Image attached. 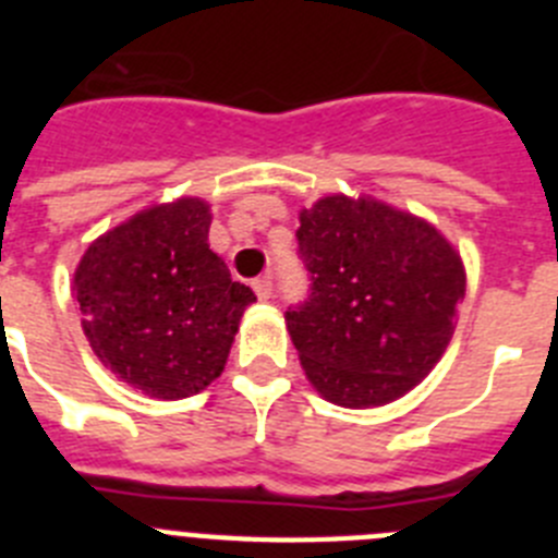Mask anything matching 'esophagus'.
Masks as SVG:
<instances>
[{
    "label": "esophagus",
    "instance_id": "1",
    "mask_svg": "<svg viewBox=\"0 0 558 558\" xmlns=\"http://www.w3.org/2000/svg\"><path fill=\"white\" fill-rule=\"evenodd\" d=\"M254 293L259 302H268L270 295H274V282H270V276H263V279H256L254 282Z\"/></svg>",
    "mask_w": 558,
    "mask_h": 558
}]
</instances>
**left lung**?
Segmentation results:
<instances>
[{
	"mask_svg": "<svg viewBox=\"0 0 558 558\" xmlns=\"http://www.w3.org/2000/svg\"><path fill=\"white\" fill-rule=\"evenodd\" d=\"M299 220L310 293L284 318L304 372L335 405H386L445 354L466 290L461 256L377 201L332 195Z\"/></svg>",
	"mask_w": 558,
	"mask_h": 558,
	"instance_id": "8db88e82",
	"label": "left lung"
}]
</instances>
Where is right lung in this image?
<instances>
[{
    "label": "right lung",
    "mask_w": 558,
    "mask_h": 558,
    "mask_svg": "<svg viewBox=\"0 0 558 558\" xmlns=\"http://www.w3.org/2000/svg\"><path fill=\"white\" fill-rule=\"evenodd\" d=\"M209 206H153L88 245L75 270L83 332L102 366L156 399L220 377L236 324L256 302L209 248Z\"/></svg>",
    "instance_id": "1"
}]
</instances>
